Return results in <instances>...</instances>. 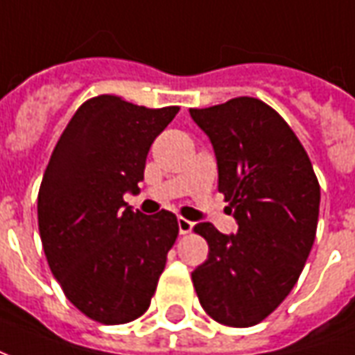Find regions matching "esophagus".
Instances as JSON below:
<instances>
[{
  "label": "esophagus",
  "mask_w": 355,
  "mask_h": 355,
  "mask_svg": "<svg viewBox=\"0 0 355 355\" xmlns=\"http://www.w3.org/2000/svg\"><path fill=\"white\" fill-rule=\"evenodd\" d=\"M177 223H178V232H180V234H190V232H192L193 223H190L188 218H182V216H178Z\"/></svg>",
  "instance_id": "esophagus-1"
}]
</instances>
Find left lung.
I'll return each mask as SVG.
<instances>
[{
    "mask_svg": "<svg viewBox=\"0 0 355 355\" xmlns=\"http://www.w3.org/2000/svg\"><path fill=\"white\" fill-rule=\"evenodd\" d=\"M190 116L213 144L218 192L230 201L238 234L211 223L193 230L209 257L192 272L203 310L218 323L251 327L295 287L315 239L320 182L310 157L274 108L238 96Z\"/></svg>",
    "mask_w": 355,
    "mask_h": 355,
    "instance_id": "left-lung-1",
    "label": "left lung"
}]
</instances>
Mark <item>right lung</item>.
I'll return each mask as SVG.
<instances>
[{
  "label": "right lung",
  "mask_w": 355,
  "mask_h": 355,
  "mask_svg": "<svg viewBox=\"0 0 355 355\" xmlns=\"http://www.w3.org/2000/svg\"><path fill=\"white\" fill-rule=\"evenodd\" d=\"M178 106L146 108L114 94L83 102L51 154L37 193L43 251L66 298L104 325L140 318L154 297L177 216L135 213L150 146Z\"/></svg>",
  "instance_id": "right-lung-1"
}]
</instances>
